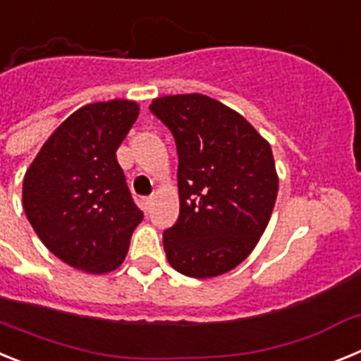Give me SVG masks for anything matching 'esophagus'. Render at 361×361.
<instances>
[{
	"instance_id": "obj_1",
	"label": "esophagus",
	"mask_w": 361,
	"mask_h": 361,
	"mask_svg": "<svg viewBox=\"0 0 361 361\" xmlns=\"http://www.w3.org/2000/svg\"><path fill=\"white\" fill-rule=\"evenodd\" d=\"M141 204H142V209H145V212H149V209H152V204H153V197H145V199L141 200Z\"/></svg>"
}]
</instances>
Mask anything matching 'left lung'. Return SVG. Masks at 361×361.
<instances>
[{
	"label": "left lung",
	"instance_id": "obj_1",
	"mask_svg": "<svg viewBox=\"0 0 361 361\" xmlns=\"http://www.w3.org/2000/svg\"><path fill=\"white\" fill-rule=\"evenodd\" d=\"M178 155L180 213L162 233L168 262L191 279L224 275L247 258L273 213L271 146L240 114L202 94L153 99Z\"/></svg>",
	"mask_w": 361,
	"mask_h": 361
}]
</instances>
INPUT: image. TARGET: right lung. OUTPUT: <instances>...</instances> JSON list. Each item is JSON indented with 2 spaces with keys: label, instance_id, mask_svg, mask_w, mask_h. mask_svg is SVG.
<instances>
[{
  "label": "right lung",
  "instance_id": "obj_1",
  "mask_svg": "<svg viewBox=\"0 0 361 361\" xmlns=\"http://www.w3.org/2000/svg\"><path fill=\"white\" fill-rule=\"evenodd\" d=\"M137 116V103L123 99L79 108L25 173L28 222L75 269L101 275L119 267L142 220L116 157Z\"/></svg>",
  "mask_w": 361,
  "mask_h": 361
}]
</instances>
